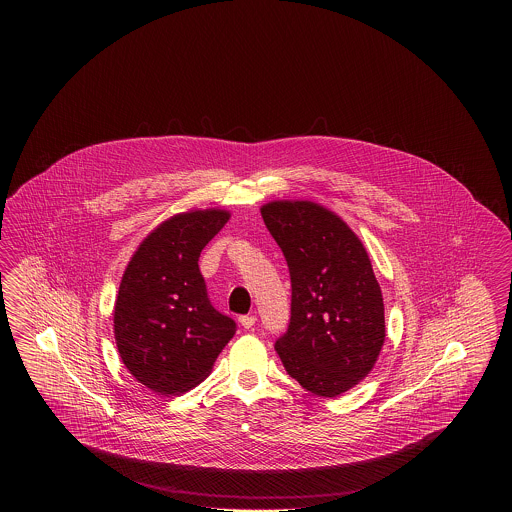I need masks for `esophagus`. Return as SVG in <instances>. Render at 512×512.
<instances>
[{
  "label": "esophagus",
  "instance_id": "obj_1",
  "mask_svg": "<svg viewBox=\"0 0 512 512\" xmlns=\"http://www.w3.org/2000/svg\"><path fill=\"white\" fill-rule=\"evenodd\" d=\"M255 320H257L255 315H244V317H240V324L244 326L245 330H249L255 326Z\"/></svg>",
  "mask_w": 512,
  "mask_h": 512
}]
</instances>
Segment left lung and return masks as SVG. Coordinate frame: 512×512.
<instances>
[{
	"label": "left lung",
	"mask_w": 512,
	"mask_h": 512,
	"mask_svg": "<svg viewBox=\"0 0 512 512\" xmlns=\"http://www.w3.org/2000/svg\"><path fill=\"white\" fill-rule=\"evenodd\" d=\"M292 280V317L274 349L301 388L336 397L359 384L386 340L384 299L355 232L311 201L263 205Z\"/></svg>",
	"instance_id": "1"
}]
</instances>
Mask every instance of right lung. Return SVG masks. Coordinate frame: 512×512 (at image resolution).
<instances>
[{
    "label": "right lung",
    "mask_w": 512,
    "mask_h": 512,
    "mask_svg": "<svg viewBox=\"0 0 512 512\" xmlns=\"http://www.w3.org/2000/svg\"><path fill=\"white\" fill-rule=\"evenodd\" d=\"M228 219L226 211L207 209L165 220L122 274L115 340L124 366L149 390H192L236 334V322L211 305L197 265Z\"/></svg>",
    "instance_id": "right-lung-1"
}]
</instances>
